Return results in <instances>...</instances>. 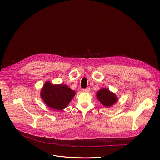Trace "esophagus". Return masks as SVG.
Instances as JSON below:
<instances>
[{
	"instance_id": "esophagus-1",
	"label": "esophagus",
	"mask_w": 160,
	"mask_h": 160,
	"mask_svg": "<svg viewBox=\"0 0 160 160\" xmlns=\"http://www.w3.org/2000/svg\"><path fill=\"white\" fill-rule=\"evenodd\" d=\"M90 89L89 87L83 89V92H90Z\"/></svg>"
}]
</instances>
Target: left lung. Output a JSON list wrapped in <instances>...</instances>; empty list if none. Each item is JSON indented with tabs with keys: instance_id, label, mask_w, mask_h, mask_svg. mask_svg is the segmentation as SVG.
<instances>
[{
	"instance_id": "left-lung-1",
	"label": "left lung",
	"mask_w": 160,
	"mask_h": 160,
	"mask_svg": "<svg viewBox=\"0 0 160 160\" xmlns=\"http://www.w3.org/2000/svg\"><path fill=\"white\" fill-rule=\"evenodd\" d=\"M96 96L99 102L106 108L112 106L118 101L117 95L107 88H102L99 90L96 93Z\"/></svg>"
}]
</instances>
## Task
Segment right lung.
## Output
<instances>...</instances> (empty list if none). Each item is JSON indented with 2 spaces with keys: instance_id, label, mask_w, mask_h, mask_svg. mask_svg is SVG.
<instances>
[{
  "instance_id": "add662e5",
  "label": "right lung",
  "mask_w": 160,
  "mask_h": 160,
  "mask_svg": "<svg viewBox=\"0 0 160 160\" xmlns=\"http://www.w3.org/2000/svg\"><path fill=\"white\" fill-rule=\"evenodd\" d=\"M75 94V90L65 84H53L47 81L41 88L40 97L49 108L61 111L69 104Z\"/></svg>"
}]
</instances>
